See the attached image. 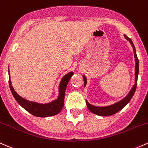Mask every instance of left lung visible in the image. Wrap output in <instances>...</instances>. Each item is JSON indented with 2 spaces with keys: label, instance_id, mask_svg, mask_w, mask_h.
<instances>
[{
  "label": "left lung",
  "instance_id": "8db88e82",
  "mask_svg": "<svg viewBox=\"0 0 148 148\" xmlns=\"http://www.w3.org/2000/svg\"><path fill=\"white\" fill-rule=\"evenodd\" d=\"M125 38L127 40H128L130 42V43L132 45V48H133L134 53V58H135V83H134L133 87H132L130 92L128 93V95L125 97L124 99H123L120 101H118V102L113 103V104L110 105V106H96L94 105H92L90 103H88V101L86 100V104L88 109L90 110V111H91L92 113L95 114L100 115V116H108V115H111L115 114V113H118V111H120V110H122L126 105L130 101V100L132 99V97L134 96V92H135L136 89V86H137V79H138V71H139V62L138 59L137 58L136 55V51L135 47H134L133 42H132V40L130 38H129L126 35H124ZM84 77V86H86L87 84V79L86 77L84 75H83Z\"/></svg>",
  "mask_w": 148,
  "mask_h": 148
}]
</instances>
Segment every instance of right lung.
I'll use <instances>...</instances> for the list:
<instances>
[{
    "mask_svg": "<svg viewBox=\"0 0 148 148\" xmlns=\"http://www.w3.org/2000/svg\"><path fill=\"white\" fill-rule=\"evenodd\" d=\"M8 73H9V85L12 94L14 96V99L18 103V104L21 105L25 110L29 112L32 115L37 117L45 118V117L56 115L62 111L64 106V93H65L66 88L68 84L69 79L74 74V72H69L62 77L58 86V97L56 99L47 103H40L35 102V101H30L18 95L12 86L9 69H8Z\"/></svg>",
    "mask_w": 148,
    "mask_h": 148,
    "instance_id": "1",
    "label": "right lung"
}]
</instances>
